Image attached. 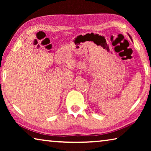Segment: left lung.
<instances>
[{"instance_id":"obj_1","label":"left lung","mask_w":151,"mask_h":151,"mask_svg":"<svg viewBox=\"0 0 151 151\" xmlns=\"http://www.w3.org/2000/svg\"><path fill=\"white\" fill-rule=\"evenodd\" d=\"M128 35H129V34H128ZM129 37H130V38H131V39L132 40V38H131V36H130L129 35Z\"/></svg>"}]
</instances>
